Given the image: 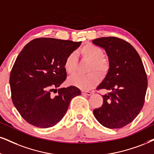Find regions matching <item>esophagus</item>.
<instances>
[{"mask_svg":"<svg viewBox=\"0 0 154 154\" xmlns=\"http://www.w3.org/2000/svg\"><path fill=\"white\" fill-rule=\"evenodd\" d=\"M82 94L83 95H86V96H91L92 94V92L91 91H82Z\"/></svg>","mask_w":154,"mask_h":154,"instance_id":"1","label":"esophagus"}]
</instances>
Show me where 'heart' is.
<instances>
[{"label":"heart","instance_id":"1","mask_svg":"<svg viewBox=\"0 0 154 154\" xmlns=\"http://www.w3.org/2000/svg\"><path fill=\"white\" fill-rule=\"evenodd\" d=\"M80 54L83 60L90 62L88 71L91 72L86 75H75L69 78L68 82L81 88L83 91L90 90L94 88L99 82V75L104 76L109 71L110 64L109 60L104 58L105 54L103 49L91 43L83 45L80 50ZM64 68L67 73L73 75L76 73L78 68V59L75 53H71L68 55L64 61ZM96 70L98 73L93 71ZM93 71V72L91 71Z\"/></svg>","mask_w":154,"mask_h":154}]
</instances>
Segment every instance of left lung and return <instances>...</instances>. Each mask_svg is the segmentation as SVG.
<instances>
[{
	"instance_id": "8db88e82",
	"label": "left lung",
	"mask_w": 154,
	"mask_h": 154,
	"mask_svg": "<svg viewBox=\"0 0 154 154\" xmlns=\"http://www.w3.org/2000/svg\"><path fill=\"white\" fill-rule=\"evenodd\" d=\"M92 42L106 51L110 64L97 89L111 91L103 95V105L94 110V115L106 128H122L132 122L143 108L148 85L143 63L136 49L124 40L103 37Z\"/></svg>"
}]
</instances>
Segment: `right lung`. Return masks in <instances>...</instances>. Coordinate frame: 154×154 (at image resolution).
<instances>
[{"instance_id":"1","label":"right lung","mask_w":154,"mask_h":154,"mask_svg":"<svg viewBox=\"0 0 154 154\" xmlns=\"http://www.w3.org/2000/svg\"><path fill=\"white\" fill-rule=\"evenodd\" d=\"M81 43L39 38L25 45L17 57L10 75L11 98L30 124L42 128L55 126L66 114L72 98L81 95L75 86L56 89L67 76L66 58Z\"/></svg>"}]
</instances>
